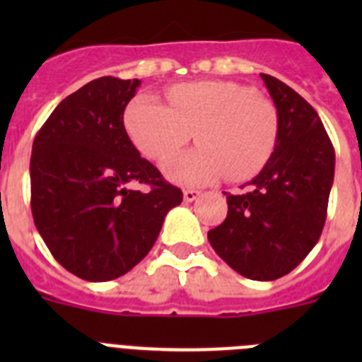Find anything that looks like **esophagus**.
I'll return each mask as SVG.
<instances>
[{"mask_svg":"<svg viewBox=\"0 0 362 362\" xmlns=\"http://www.w3.org/2000/svg\"><path fill=\"white\" fill-rule=\"evenodd\" d=\"M199 196H201L199 190H190V188H188V190L183 192L185 201H188V203H192V201H196Z\"/></svg>","mask_w":362,"mask_h":362,"instance_id":"obj_1","label":"esophagus"}]
</instances>
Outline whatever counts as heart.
I'll list each match as a JSON object with an SVG mask.
<instances>
[{
    "label": "heart",
    "mask_w": 362,
    "mask_h": 362,
    "mask_svg": "<svg viewBox=\"0 0 362 362\" xmlns=\"http://www.w3.org/2000/svg\"><path fill=\"white\" fill-rule=\"evenodd\" d=\"M170 105L150 94L134 99L124 127L137 150L163 163L183 148L192 132L199 148L166 165L183 185L226 177L250 179L268 163L277 141V112L263 95L232 81H196L168 90Z\"/></svg>",
    "instance_id": "1"
}]
</instances>
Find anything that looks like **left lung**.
<instances>
[{
	"label": "left lung",
	"mask_w": 362,
	"mask_h": 362,
	"mask_svg": "<svg viewBox=\"0 0 362 362\" xmlns=\"http://www.w3.org/2000/svg\"><path fill=\"white\" fill-rule=\"evenodd\" d=\"M277 108V141L228 214L209 232L216 254L254 281L286 276L319 241L334 183L335 152L317 112L293 88L261 74Z\"/></svg>",
	"instance_id": "obj_1"
}]
</instances>
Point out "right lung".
I'll return each mask as SVG.
<instances>
[{
  "instance_id": "add662e5",
  "label": "right lung",
  "mask_w": 362,
  "mask_h": 362,
  "mask_svg": "<svg viewBox=\"0 0 362 362\" xmlns=\"http://www.w3.org/2000/svg\"><path fill=\"white\" fill-rule=\"evenodd\" d=\"M139 85L112 76L86 83L54 108L32 145L34 225L57 263L85 281L132 270L183 201L124 130V108Z\"/></svg>"
}]
</instances>
